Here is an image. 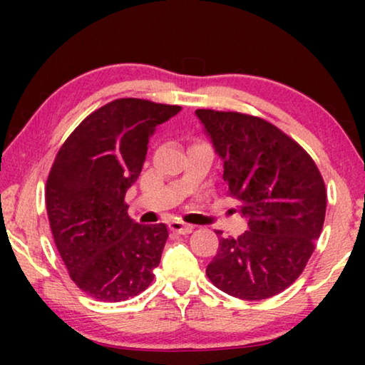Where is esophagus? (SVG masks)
<instances>
[{"label": "esophagus", "mask_w": 365, "mask_h": 365, "mask_svg": "<svg viewBox=\"0 0 365 365\" xmlns=\"http://www.w3.org/2000/svg\"><path fill=\"white\" fill-rule=\"evenodd\" d=\"M169 227H170V230H172V232L180 233V235H188V233L193 232V228H195L193 225L183 224V222H180V220H174V222H170Z\"/></svg>", "instance_id": "obj_1"}]
</instances>
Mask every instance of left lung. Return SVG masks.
Returning a JSON list of instances; mask_svg holds the SVG:
<instances>
[{"label":"left lung","mask_w":365,"mask_h":365,"mask_svg":"<svg viewBox=\"0 0 365 365\" xmlns=\"http://www.w3.org/2000/svg\"><path fill=\"white\" fill-rule=\"evenodd\" d=\"M196 115L224 159L227 196L250 227L237 238L220 237L207 279L238 299L272 298L298 279L316 250L327 209L322 174L298 141L262 117L214 109Z\"/></svg>","instance_id":"left-lung-1"}]
</instances>
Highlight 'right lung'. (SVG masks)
Wrapping results in <instances>:
<instances>
[{
    "instance_id": "1",
    "label": "right lung",
    "mask_w": 365,
    "mask_h": 365,
    "mask_svg": "<svg viewBox=\"0 0 365 365\" xmlns=\"http://www.w3.org/2000/svg\"><path fill=\"white\" fill-rule=\"evenodd\" d=\"M180 106L119 98L78 123L49 170V227L76 285L91 298L119 302L151 285L169 232L127 214L125 193L143 168L148 140Z\"/></svg>"
}]
</instances>
